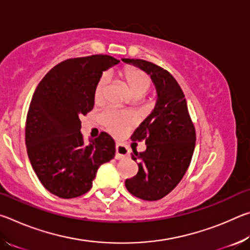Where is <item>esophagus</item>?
<instances>
[{"label": "esophagus", "instance_id": "34e87169", "mask_svg": "<svg viewBox=\"0 0 250 250\" xmlns=\"http://www.w3.org/2000/svg\"><path fill=\"white\" fill-rule=\"evenodd\" d=\"M130 154V150L125 146L121 145V143H117L116 146V159H125L128 158Z\"/></svg>", "mask_w": 250, "mask_h": 250}]
</instances>
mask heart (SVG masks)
<instances>
[{
	"instance_id": "heart-1",
	"label": "heart",
	"mask_w": 250,
	"mask_h": 250,
	"mask_svg": "<svg viewBox=\"0 0 250 250\" xmlns=\"http://www.w3.org/2000/svg\"><path fill=\"white\" fill-rule=\"evenodd\" d=\"M122 77L125 80L126 86L133 98H141L146 94L150 88V78L143 71L126 67L121 73ZM108 89V77L107 75L101 76L98 83H96L94 90L95 104H103L105 99ZM99 120L104 125V128L111 133L119 134L128 130L131 125H134L135 119L131 113L122 111L115 107H108L103 110L99 116Z\"/></svg>"
}]
</instances>
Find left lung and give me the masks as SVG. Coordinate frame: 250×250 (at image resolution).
Returning a JSON list of instances; mask_svg holds the SVG:
<instances>
[{"instance_id":"left-lung-1","label":"left lung","mask_w":250,"mask_h":250,"mask_svg":"<svg viewBox=\"0 0 250 250\" xmlns=\"http://www.w3.org/2000/svg\"><path fill=\"white\" fill-rule=\"evenodd\" d=\"M122 62L149 75L156 91L153 110L131 137L134 141L146 140V150L131 153L139 171L125 184L132 195L158 201L180 183L188 168L195 149V129L183 91L168 71L143 59Z\"/></svg>"}]
</instances>
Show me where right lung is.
<instances>
[{
  "label": "right lung",
  "mask_w": 250,
  "mask_h": 250,
  "mask_svg": "<svg viewBox=\"0 0 250 250\" xmlns=\"http://www.w3.org/2000/svg\"><path fill=\"white\" fill-rule=\"evenodd\" d=\"M108 55L67 59L37 86L26 118L27 154L44 188L61 198L87 193L101 164L115 158V140L105 132L84 145L80 118L94 108L103 71L119 64Z\"/></svg>",
  "instance_id": "1"
}]
</instances>
